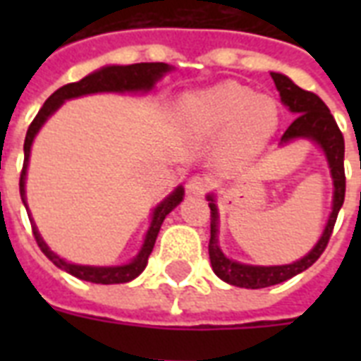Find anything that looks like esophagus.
Wrapping results in <instances>:
<instances>
[{"label":"esophagus","mask_w":361,"mask_h":361,"mask_svg":"<svg viewBox=\"0 0 361 361\" xmlns=\"http://www.w3.org/2000/svg\"><path fill=\"white\" fill-rule=\"evenodd\" d=\"M212 185H214V181L209 180L208 176H195L187 183V192L195 195V197H200L204 192H208L212 189Z\"/></svg>","instance_id":"34e87169"}]
</instances>
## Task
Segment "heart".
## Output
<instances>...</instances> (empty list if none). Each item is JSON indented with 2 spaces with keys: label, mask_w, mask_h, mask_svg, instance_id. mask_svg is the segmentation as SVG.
<instances>
[{
  "label": "heart",
  "mask_w": 361,
  "mask_h": 361,
  "mask_svg": "<svg viewBox=\"0 0 361 361\" xmlns=\"http://www.w3.org/2000/svg\"><path fill=\"white\" fill-rule=\"evenodd\" d=\"M181 121L197 136L225 130L228 155L251 157L274 135L279 110L274 99L255 95L251 87L238 82H223L181 101Z\"/></svg>",
  "instance_id": "obj_1"
}]
</instances>
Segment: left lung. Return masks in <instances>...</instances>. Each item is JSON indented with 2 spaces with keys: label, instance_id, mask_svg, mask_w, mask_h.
<instances>
[{
  "label": "left lung",
  "instance_id": "obj_1",
  "mask_svg": "<svg viewBox=\"0 0 361 361\" xmlns=\"http://www.w3.org/2000/svg\"><path fill=\"white\" fill-rule=\"evenodd\" d=\"M275 86L279 90L281 101L294 112L296 120L288 125V129L283 133L281 142L294 140V138H311L319 142L320 147L324 149L328 164L331 169V178H334V209H331L330 219L326 225V231L319 243L313 247V251L300 258L298 262L286 264V266H247V264L234 262L226 258L217 243V208H215L214 198L209 200V260L212 268L226 283L241 288H266V286L279 285L283 281L290 279L294 275L302 274L309 266H313L324 252L326 245L331 238L334 226H336L337 214L345 202V187H347V178H345V138H343L341 129L337 127L330 109L326 106L324 101L313 92L302 90L296 86L290 78L279 73H271Z\"/></svg>",
  "mask_w": 361,
  "mask_h": 361
}]
</instances>
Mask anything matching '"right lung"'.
I'll return each mask as SVG.
<instances>
[{
	"instance_id": "obj_1",
	"label": "right lung",
	"mask_w": 361,
	"mask_h": 361,
	"mask_svg": "<svg viewBox=\"0 0 361 361\" xmlns=\"http://www.w3.org/2000/svg\"><path fill=\"white\" fill-rule=\"evenodd\" d=\"M172 69L166 63H135V65H110V67H103L101 71H95L92 75H87L86 78H82L78 82H71L67 86L59 87L58 92H54L50 97L47 99V103L42 104V109L39 110V114L35 116V120L31 121L30 129L25 133L24 140V166L20 172V197L24 202L25 209V170H27V161H30V149L31 142L35 138V135L41 129V125L47 121L50 114H54L56 110L63 104V101L73 97H80V95H87V93H99V92H147L152 90L153 84ZM183 198V189L178 187L169 198H164L163 202L159 204L155 212H153L152 226L146 234L144 245H142L138 257L133 262L125 264V266H114V268H97V266H80V264L65 262L63 258H59L56 252H52L47 247V243L42 241V238L37 232V226L31 223V231L35 236L37 245L41 247V251L47 255L48 260H52L58 268L65 269L67 274L75 275L82 281H90V283H97V285H114V283H129L135 277L144 271L147 264V258L152 255L157 234L161 231L164 217L172 212V209L181 202ZM31 217V215H30Z\"/></svg>"
}]
</instances>
